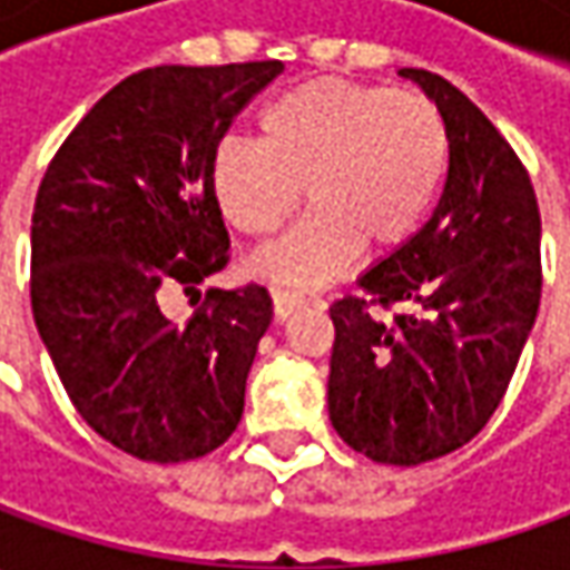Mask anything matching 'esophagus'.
<instances>
[{
    "label": "esophagus",
    "instance_id": "34e87169",
    "mask_svg": "<svg viewBox=\"0 0 570 570\" xmlns=\"http://www.w3.org/2000/svg\"><path fill=\"white\" fill-rule=\"evenodd\" d=\"M311 301L304 295H295V292H273V311H275V320H288L295 311H301V307H307Z\"/></svg>",
    "mask_w": 570,
    "mask_h": 570
}]
</instances>
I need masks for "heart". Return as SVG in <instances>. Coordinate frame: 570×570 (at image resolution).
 I'll return each mask as SVG.
<instances>
[{
	"label": "heart",
	"instance_id": "obj_1",
	"mask_svg": "<svg viewBox=\"0 0 570 570\" xmlns=\"http://www.w3.org/2000/svg\"><path fill=\"white\" fill-rule=\"evenodd\" d=\"M259 142L225 139L212 158L222 215L266 240L301 206L314 212L263 250L250 273L320 285L367 244L396 250L425 222L444 184L450 132L434 100L345 78H311L259 110Z\"/></svg>",
	"mask_w": 570,
	"mask_h": 570
}]
</instances>
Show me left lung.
<instances>
[{
  "label": "left lung",
  "instance_id": "left-lung-1",
  "mask_svg": "<svg viewBox=\"0 0 570 570\" xmlns=\"http://www.w3.org/2000/svg\"><path fill=\"white\" fill-rule=\"evenodd\" d=\"M444 114L450 167L419 234L330 307V422L374 463L419 466L485 428L514 377L542 295L530 174L448 78L400 69ZM387 314L383 315L382 311Z\"/></svg>",
  "mask_w": 570,
  "mask_h": 570
}]
</instances>
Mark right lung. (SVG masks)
Returning a JSON list of instances; mask_svg holds the SVG:
<instances>
[{
  "label": "right lung",
  "mask_w": 570,
  "mask_h": 570,
  "mask_svg": "<svg viewBox=\"0 0 570 570\" xmlns=\"http://www.w3.org/2000/svg\"><path fill=\"white\" fill-rule=\"evenodd\" d=\"M285 66H155L122 78L47 167L31 215L37 333L78 415L122 453L184 463L244 415L263 285L212 288L177 323L165 295L228 266L212 158L234 117Z\"/></svg>",
  "instance_id": "add662e5"
}]
</instances>
